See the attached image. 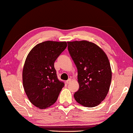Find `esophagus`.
Returning a JSON list of instances; mask_svg holds the SVG:
<instances>
[{"mask_svg":"<svg viewBox=\"0 0 133 133\" xmlns=\"http://www.w3.org/2000/svg\"><path fill=\"white\" fill-rule=\"evenodd\" d=\"M71 82V79H68V80H67V81H66V83H67V84H69V83H70Z\"/></svg>","mask_w":133,"mask_h":133,"instance_id":"1","label":"esophagus"}]
</instances>
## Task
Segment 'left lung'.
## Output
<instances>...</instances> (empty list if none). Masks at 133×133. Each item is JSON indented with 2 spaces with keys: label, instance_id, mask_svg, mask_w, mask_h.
Returning <instances> with one entry per match:
<instances>
[{
  "label": "left lung",
  "instance_id": "left-lung-1",
  "mask_svg": "<svg viewBox=\"0 0 133 133\" xmlns=\"http://www.w3.org/2000/svg\"><path fill=\"white\" fill-rule=\"evenodd\" d=\"M68 50L77 69L79 88L74 99L87 107L99 105L106 97L111 82L110 62L97 45L86 41L68 42Z\"/></svg>",
  "mask_w": 133,
  "mask_h": 133
}]
</instances>
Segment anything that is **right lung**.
Here are the masks:
<instances>
[{
  "instance_id": "obj_1",
  "label": "right lung",
  "mask_w": 133,
  "mask_h": 133,
  "mask_svg": "<svg viewBox=\"0 0 133 133\" xmlns=\"http://www.w3.org/2000/svg\"><path fill=\"white\" fill-rule=\"evenodd\" d=\"M66 46V42H43L36 45L25 60L23 88L30 101L40 109L54 104L64 87L58 79L54 64Z\"/></svg>"
}]
</instances>
